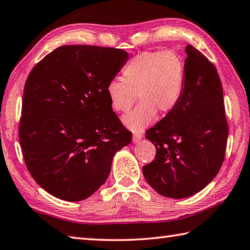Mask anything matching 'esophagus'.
<instances>
[{
  "instance_id": "1",
  "label": "esophagus",
  "mask_w": 250,
  "mask_h": 250,
  "mask_svg": "<svg viewBox=\"0 0 250 250\" xmlns=\"http://www.w3.org/2000/svg\"><path fill=\"white\" fill-rule=\"evenodd\" d=\"M143 138V133H134L133 143H138Z\"/></svg>"
}]
</instances>
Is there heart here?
Returning <instances> with one entry per match:
<instances>
[{
  "label": "heart",
  "instance_id": "1",
  "mask_svg": "<svg viewBox=\"0 0 250 250\" xmlns=\"http://www.w3.org/2000/svg\"><path fill=\"white\" fill-rule=\"evenodd\" d=\"M122 79H112L106 85L111 106L117 112H128L138 99L137 107L123 117L134 132H142L152 122L157 112L166 115L180 103L186 84V65L171 50L144 51L123 68Z\"/></svg>",
  "mask_w": 250,
  "mask_h": 250
}]
</instances>
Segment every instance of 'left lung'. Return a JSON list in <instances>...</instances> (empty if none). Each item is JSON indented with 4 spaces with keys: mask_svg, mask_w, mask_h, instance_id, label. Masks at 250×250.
Wrapping results in <instances>:
<instances>
[{
    "mask_svg": "<svg viewBox=\"0 0 250 250\" xmlns=\"http://www.w3.org/2000/svg\"><path fill=\"white\" fill-rule=\"evenodd\" d=\"M186 84L180 103L146 132L155 159L143 167L149 186L166 198L198 193L225 159L227 124L216 68L193 46L186 47Z\"/></svg>",
    "mask_w": 250,
    "mask_h": 250,
    "instance_id": "1",
    "label": "left lung"
}]
</instances>
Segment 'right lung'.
Wrapping results in <instances>:
<instances>
[{"label": "right lung", "instance_id": "obj_1", "mask_svg": "<svg viewBox=\"0 0 250 250\" xmlns=\"http://www.w3.org/2000/svg\"><path fill=\"white\" fill-rule=\"evenodd\" d=\"M127 59L117 48L65 45L28 74L20 143L34 180L56 198H89L106 181L116 151L132 142L106 94Z\"/></svg>", "mask_w": 250, "mask_h": 250}]
</instances>
